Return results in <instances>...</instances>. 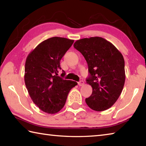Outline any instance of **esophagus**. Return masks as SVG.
Instances as JSON below:
<instances>
[{"mask_svg": "<svg viewBox=\"0 0 146 146\" xmlns=\"http://www.w3.org/2000/svg\"><path fill=\"white\" fill-rule=\"evenodd\" d=\"M78 85L79 86H82L84 85V82L83 80H80V82H78Z\"/></svg>", "mask_w": 146, "mask_h": 146, "instance_id": "obj_1", "label": "esophagus"}]
</instances>
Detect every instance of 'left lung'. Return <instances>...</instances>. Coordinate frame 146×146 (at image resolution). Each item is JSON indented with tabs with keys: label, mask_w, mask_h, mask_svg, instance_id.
<instances>
[{
	"label": "left lung",
	"mask_w": 146,
	"mask_h": 146,
	"mask_svg": "<svg viewBox=\"0 0 146 146\" xmlns=\"http://www.w3.org/2000/svg\"><path fill=\"white\" fill-rule=\"evenodd\" d=\"M73 46L83 55L88 65L87 83L92 88L91 96L86 98L92 110L101 112L114 104L125 82L124 60L112 43L101 37L83 38Z\"/></svg>",
	"instance_id": "obj_1"
}]
</instances>
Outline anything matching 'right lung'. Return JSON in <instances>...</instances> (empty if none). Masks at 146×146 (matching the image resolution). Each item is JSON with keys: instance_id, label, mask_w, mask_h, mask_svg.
I'll use <instances>...</instances> for the list:
<instances>
[{"instance_id": "right-lung-1", "label": "right lung", "mask_w": 146, "mask_h": 146, "mask_svg": "<svg viewBox=\"0 0 146 146\" xmlns=\"http://www.w3.org/2000/svg\"><path fill=\"white\" fill-rule=\"evenodd\" d=\"M73 42L60 37L50 38L39 43L26 59L24 80L29 94L34 104L47 113L59 112L69 92L77 85L58 75L60 59ZM65 74L63 71L62 76Z\"/></svg>"}]
</instances>
